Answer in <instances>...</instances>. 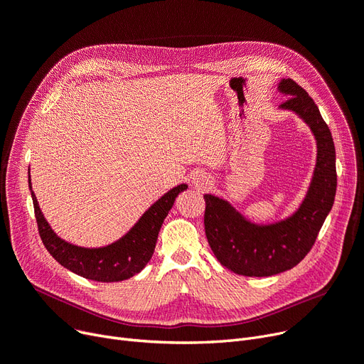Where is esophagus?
Here are the masks:
<instances>
[{"label":"esophagus","mask_w":364,"mask_h":364,"mask_svg":"<svg viewBox=\"0 0 364 364\" xmlns=\"http://www.w3.org/2000/svg\"><path fill=\"white\" fill-rule=\"evenodd\" d=\"M193 185L197 189H205L207 186L212 185V178L204 171H198V173H196L194 178H193Z\"/></svg>","instance_id":"obj_1"}]
</instances>
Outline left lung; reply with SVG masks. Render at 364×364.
I'll return each mask as SVG.
<instances>
[{
  "label": "left lung",
  "mask_w": 364,
  "mask_h": 364,
  "mask_svg": "<svg viewBox=\"0 0 364 364\" xmlns=\"http://www.w3.org/2000/svg\"><path fill=\"white\" fill-rule=\"evenodd\" d=\"M279 90L289 96L280 108L298 114L314 133L317 163L306 197L290 218L271 225L245 219L219 197L205 194L204 230L218 261L235 274L269 277L296 267L314 246L336 194V155L331 130L311 96L291 78Z\"/></svg>",
  "instance_id": "left-lung-1"
}]
</instances>
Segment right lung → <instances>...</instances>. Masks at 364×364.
I'll return each instance as SVG.
<instances>
[{
    "label": "right lung",
    "mask_w": 364,
    "mask_h": 364,
    "mask_svg": "<svg viewBox=\"0 0 364 364\" xmlns=\"http://www.w3.org/2000/svg\"><path fill=\"white\" fill-rule=\"evenodd\" d=\"M29 188L38 232L48 253L62 267L84 277V279L111 283L127 280L145 268L154 253L160 228L168 210L171 209L178 194L185 191L188 185L182 183L170 189L167 194L149 207L123 238H119L107 247L99 249L78 247L59 238L55 231L50 228V225L40 210L37 197L31 186V176Z\"/></svg>",
    "instance_id": "1"
}]
</instances>
